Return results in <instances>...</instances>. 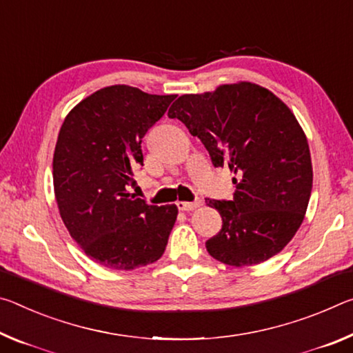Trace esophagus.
Returning <instances> with one entry per match:
<instances>
[{
	"label": "esophagus",
	"mask_w": 353,
	"mask_h": 353,
	"mask_svg": "<svg viewBox=\"0 0 353 353\" xmlns=\"http://www.w3.org/2000/svg\"><path fill=\"white\" fill-rule=\"evenodd\" d=\"M201 203H203V201L197 199L195 201H178L176 206L180 211H192V210H195V208L201 206Z\"/></svg>",
	"instance_id": "1"
}]
</instances>
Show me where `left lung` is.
<instances>
[{
  "label": "left lung",
  "mask_w": 353,
  "mask_h": 353,
  "mask_svg": "<svg viewBox=\"0 0 353 353\" xmlns=\"http://www.w3.org/2000/svg\"><path fill=\"white\" fill-rule=\"evenodd\" d=\"M169 117L200 139L214 167L236 175L233 200L206 201L222 217L208 253L236 268L280 253L302 225L313 188L308 141L291 109L261 85L236 83L181 95Z\"/></svg>",
  "instance_id": "obj_1"
}]
</instances>
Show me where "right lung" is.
Instances as JSON below:
<instances>
[{
    "instance_id": "1",
    "label": "right lung",
    "mask_w": 353,
    "mask_h": 353,
    "mask_svg": "<svg viewBox=\"0 0 353 353\" xmlns=\"http://www.w3.org/2000/svg\"><path fill=\"white\" fill-rule=\"evenodd\" d=\"M175 97L109 85L78 103L61 126L53 158L57 208L74 242L105 268H142L165 250L176 205H148L128 186L143 165V136Z\"/></svg>"
}]
</instances>
